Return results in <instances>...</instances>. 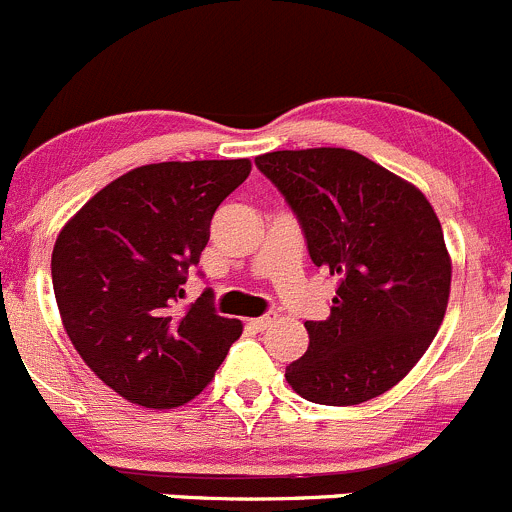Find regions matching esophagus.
Here are the masks:
<instances>
[{
  "instance_id": "1",
  "label": "esophagus",
  "mask_w": 512,
  "mask_h": 512,
  "mask_svg": "<svg viewBox=\"0 0 512 512\" xmlns=\"http://www.w3.org/2000/svg\"><path fill=\"white\" fill-rule=\"evenodd\" d=\"M273 321H276V313H266V316L251 318V321H249V326L254 328V331H266V328L271 326Z\"/></svg>"
}]
</instances>
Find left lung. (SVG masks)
<instances>
[{
    "label": "left lung",
    "mask_w": 512,
    "mask_h": 512,
    "mask_svg": "<svg viewBox=\"0 0 512 512\" xmlns=\"http://www.w3.org/2000/svg\"><path fill=\"white\" fill-rule=\"evenodd\" d=\"M256 166L301 224L311 261L338 276L331 316L306 321L286 366L306 401L358 406L396 386L443 323L450 258L426 196L348 149L271 151Z\"/></svg>",
    "instance_id": "obj_1"
}]
</instances>
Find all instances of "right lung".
Masks as SVG:
<instances>
[{"label": "right lung", "instance_id": "add662e5", "mask_svg": "<svg viewBox=\"0 0 512 512\" xmlns=\"http://www.w3.org/2000/svg\"><path fill=\"white\" fill-rule=\"evenodd\" d=\"M249 159L164 161L119 176L59 234L52 283L86 366L126 401L176 408L199 396L241 336L206 288L181 306L221 201Z\"/></svg>", "mask_w": 512, "mask_h": 512}]
</instances>
